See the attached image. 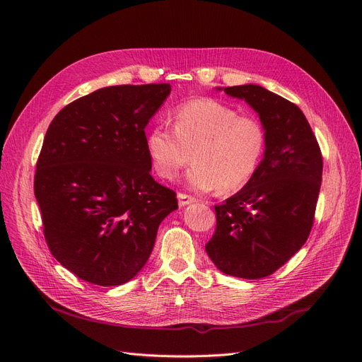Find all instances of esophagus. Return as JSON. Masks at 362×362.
<instances>
[{"label": "esophagus", "instance_id": "obj_1", "mask_svg": "<svg viewBox=\"0 0 362 362\" xmlns=\"http://www.w3.org/2000/svg\"><path fill=\"white\" fill-rule=\"evenodd\" d=\"M177 198H179V206L180 207H186V206H189V204H194V202L198 201L197 198L189 197V195H186V194H179Z\"/></svg>", "mask_w": 362, "mask_h": 362}]
</instances>
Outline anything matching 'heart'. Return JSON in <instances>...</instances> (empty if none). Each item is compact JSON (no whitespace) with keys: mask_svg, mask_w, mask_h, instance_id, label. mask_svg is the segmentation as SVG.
I'll list each match as a JSON object with an SVG mask.
<instances>
[{"mask_svg":"<svg viewBox=\"0 0 362 362\" xmlns=\"http://www.w3.org/2000/svg\"><path fill=\"white\" fill-rule=\"evenodd\" d=\"M266 148V132L255 117L216 99L182 103L173 129L160 122L146 136V151L156 173L175 179L194 158L186 183L192 191L230 192L255 176Z\"/></svg>","mask_w":362,"mask_h":362,"instance_id":"heart-1","label":"heart"}]
</instances>
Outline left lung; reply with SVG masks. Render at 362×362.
Here are the masks:
<instances>
[{"label": "left lung", "mask_w": 362, "mask_h": 362, "mask_svg": "<svg viewBox=\"0 0 362 362\" xmlns=\"http://www.w3.org/2000/svg\"><path fill=\"white\" fill-rule=\"evenodd\" d=\"M266 132L263 160L240 192L216 206L217 225L206 251L226 275L259 279L274 274L306 243L322 179L315 134L294 103L256 84L233 86Z\"/></svg>", "instance_id": "1"}]
</instances>
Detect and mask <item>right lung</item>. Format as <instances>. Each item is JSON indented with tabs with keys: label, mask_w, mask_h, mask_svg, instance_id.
Listing matches in <instances>:
<instances>
[{
	"label": "right lung",
	"mask_w": 362,
	"mask_h": 362,
	"mask_svg": "<svg viewBox=\"0 0 362 362\" xmlns=\"http://www.w3.org/2000/svg\"><path fill=\"white\" fill-rule=\"evenodd\" d=\"M170 84L112 86L66 105L45 133L35 198L52 255L103 287L146 264L176 192L155 182L145 129Z\"/></svg>",
	"instance_id": "add662e5"
}]
</instances>
